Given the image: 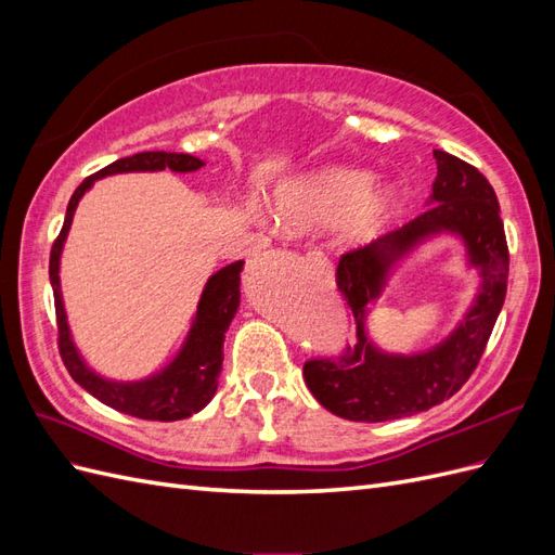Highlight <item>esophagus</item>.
<instances>
[{"instance_id": "34e87169", "label": "esophagus", "mask_w": 555, "mask_h": 555, "mask_svg": "<svg viewBox=\"0 0 555 555\" xmlns=\"http://www.w3.org/2000/svg\"><path fill=\"white\" fill-rule=\"evenodd\" d=\"M306 263H310V266H314V268H322V271L328 266L326 259H324L322 255H319V251H314V249L308 251V255H306Z\"/></svg>"}]
</instances>
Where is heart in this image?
I'll return each mask as SVG.
<instances>
[{
	"label": "heart",
	"mask_w": 555,
	"mask_h": 555,
	"mask_svg": "<svg viewBox=\"0 0 555 555\" xmlns=\"http://www.w3.org/2000/svg\"><path fill=\"white\" fill-rule=\"evenodd\" d=\"M393 210L391 192H375V176L359 169H331L284 184L275 196V220L289 231L343 224L349 236L365 241L386 224Z\"/></svg>",
	"instance_id": "b5f03b06"
}]
</instances>
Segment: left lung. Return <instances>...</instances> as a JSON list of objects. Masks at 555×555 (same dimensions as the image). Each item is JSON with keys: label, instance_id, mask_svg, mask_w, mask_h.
<instances>
[{"label": "left lung", "instance_id": "1", "mask_svg": "<svg viewBox=\"0 0 555 555\" xmlns=\"http://www.w3.org/2000/svg\"><path fill=\"white\" fill-rule=\"evenodd\" d=\"M438 178L428 206L412 222L384 233L371 245L349 249L335 268V284L357 319V345L310 359L304 377L322 405L349 422H389L430 410L451 398L475 373L505 304L509 249L491 182L473 164L433 150ZM449 230L461 235L470 262L482 273V289L460 328L424 356H384L366 338L364 306L379 293L390 266L422 240Z\"/></svg>", "mask_w": 555, "mask_h": 555}]
</instances>
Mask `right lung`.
I'll return each mask as SVG.
<instances>
[{"label": "right lung", "mask_w": 555, "mask_h": 555, "mask_svg": "<svg viewBox=\"0 0 555 555\" xmlns=\"http://www.w3.org/2000/svg\"><path fill=\"white\" fill-rule=\"evenodd\" d=\"M201 166H204V162L192 155L164 153V150H159V153H139L104 166L102 171H96L94 176L78 184L69 206H66V217L60 236L55 238L53 249H50L48 273L55 294L57 347L66 371H69V375L82 386V389L92 393L96 400H102L104 405L137 418H147V422H178V418H188L194 412L204 410L215 396L217 377H220L224 361V333L241 304L243 261H233L224 266L222 271H217L208 280L204 294H201L188 340H184L173 363L166 365L162 373L141 382H111L92 373L90 367L82 363L74 347L60 294V255L66 241V233H69L78 201L92 188L94 180L129 171L171 169L176 173H190L201 169Z\"/></svg>", "instance_id": "add662e5"}]
</instances>
